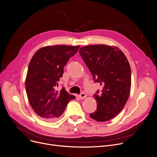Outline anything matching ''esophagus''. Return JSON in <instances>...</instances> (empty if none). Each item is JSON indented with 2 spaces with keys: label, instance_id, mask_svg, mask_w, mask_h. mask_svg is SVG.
Returning <instances> with one entry per match:
<instances>
[{
  "label": "esophagus",
  "instance_id": "1",
  "mask_svg": "<svg viewBox=\"0 0 157 157\" xmlns=\"http://www.w3.org/2000/svg\"><path fill=\"white\" fill-rule=\"evenodd\" d=\"M78 97H79V98H80V99H85V98L87 97V94H85V93L82 92V93H81V94L78 95Z\"/></svg>",
  "mask_w": 157,
  "mask_h": 157
}]
</instances>
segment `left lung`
I'll use <instances>...</instances> for the list:
<instances>
[{"label":"left lung","mask_w":157,"mask_h":157,"mask_svg":"<svg viewBox=\"0 0 157 157\" xmlns=\"http://www.w3.org/2000/svg\"><path fill=\"white\" fill-rule=\"evenodd\" d=\"M79 53L95 82L102 86L94 95L97 110L90 117L98 122L109 121L123 109L130 93L131 68L126 56L117 47L105 44L80 48Z\"/></svg>","instance_id":"left-lung-1"}]
</instances>
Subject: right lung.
<instances>
[{
	"instance_id": "1",
	"label": "right lung",
	"mask_w": 157,
	"mask_h": 157,
	"mask_svg": "<svg viewBox=\"0 0 157 157\" xmlns=\"http://www.w3.org/2000/svg\"><path fill=\"white\" fill-rule=\"evenodd\" d=\"M80 46H48L34 53L29 64L25 81L29 104L39 116L48 121L61 116L67 104L75 98L64 87L55 90L70 58L77 53Z\"/></svg>"
}]
</instances>
